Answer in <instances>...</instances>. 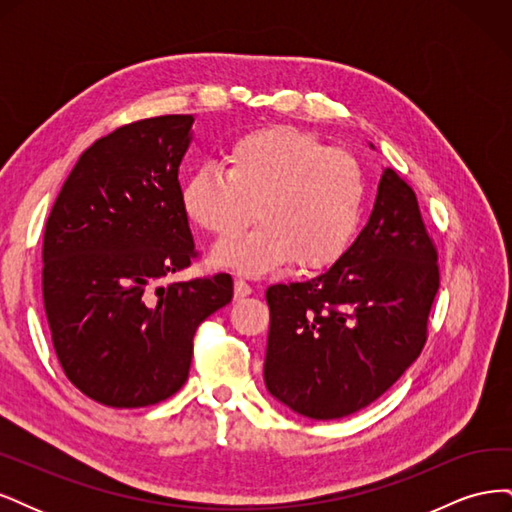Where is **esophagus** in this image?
Returning a JSON list of instances; mask_svg holds the SVG:
<instances>
[{
  "label": "esophagus",
  "instance_id": "esophagus-1",
  "mask_svg": "<svg viewBox=\"0 0 512 512\" xmlns=\"http://www.w3.org/2000/svg\"><path fill=\"white\" fill-rule=\"evenodd\" d=\"M247 294H252V286L239 277V280H235V299H243Z\"/></svg>",
  "mask_w": 512,
  "mask_h": 512
}]
</instances>
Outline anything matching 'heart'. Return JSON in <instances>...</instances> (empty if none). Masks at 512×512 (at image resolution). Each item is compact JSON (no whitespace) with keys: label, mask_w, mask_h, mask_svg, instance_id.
<instances>
[{"label":"heart","mask_w":512,"mask_h":512,"mask_svg":"<svg viewBox=\"0 0 512 512\" xmlns=\"http://www.w3.org/2000/svg\"><path fill=\"white\" fill-rule=\"evenodd\" d=\"M183 209L209 235H237L213 250L218 265L262 273L292 260L301 271L329 269L359 232L365 177L352 153L320 136L277 126L247 132L224 151V168L198 166L183 185Z\"/></svg>","instance_id":"1"}]
</instances>
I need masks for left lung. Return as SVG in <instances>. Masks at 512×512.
I'll use <instances>...</instances> for the list:
<instances>
[{"mask_svg":"<svg viewBox=\"0 0 512 512\" xmlns=\"http://www.w3.org/2000/svg\"><path fill=\"white\" fill-rule=\"evenodd\" d=\"M438 288V250L416 194L384 168L350 250L312 280L267 288L269 393L316 421L369 406L421 354Z\"/></svg>","mask_w":512,"mask_h":512,"instance_id":"obj_1","label":"left lung"}]
</instances>
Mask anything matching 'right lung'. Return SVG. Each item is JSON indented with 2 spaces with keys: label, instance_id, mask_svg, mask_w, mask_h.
Masks as SVG:
<instances>
[{
  "label": "right lung",
  "instance_id": "obj_1",
  "mask_svg": "<svg viewBox=\"0 0 512 512\" xmlns=\"http://www.w3.org/2000/svg\"><path fill=\"white\" fill-rule=\"evenodd\" d=\"M192 115L132 121L81 153L42 243V297L68 380L98 404L143 408L188 380L194 333L232 299L226 273L158 286L198 256L179 164Z\"/></svg>",
  "mask_w": 512,
  "mask_h": 512
}]
</instances>
